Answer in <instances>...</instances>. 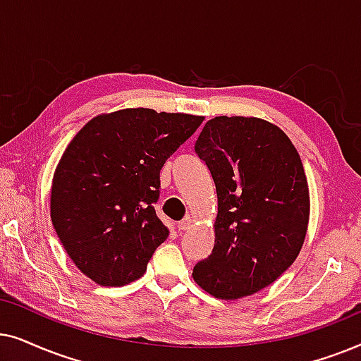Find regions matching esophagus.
<instances>
[{
  "label": "esophagus",
  "instance_id": "34e87169",
  "mask_svg": "<svg viewBox=\"0 0 361 361\" xmlns=\"http://www.w3.org/2000/svg\"><path fill=\"white\" fill-rule=\"evenodd\" d=\"M191 224H193V219H191L190 216H188V218H185L183 221H180V223H178V229H180V231H188L191 228Z\"/></svg>",
  "mask_w": 361,
  "mask_h": 361
}]
</instances>
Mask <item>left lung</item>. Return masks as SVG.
<instances>
[{"label": "left lung", "instance_id": "8db88e82", "mask_svg": "<svg viewBox=\"0 0 361 361\" xmlns=\"http://www.w3.org/2000/svg\"><path fill=\"white\" fill-rule=\"evenodd\" d=\"M195 152L218 195L214 247L195 266V282L216 299L256 294L304 246L310 196L299 153L277 125L238 115L208 120Z\"/></svg>", "mask_w": 361, "mask_h": 361}]
</instances>
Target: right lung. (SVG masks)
<instances>
[{"mask_svg":"<svg viewBox=\"0 0 361 361\" xmlns=\"http://www.w3.org/2000/svg\"><path fill=\"white\" fill-rule=\"evenodd\" d=\"M204 117L123 109L89 120L57 163L51 219L66 252L95 284L140 279L168 228L153 208L160 170Z\"/></svg>","mask_w":361,"mask_h":361,"instance_id":"obj_1","label":"right lung"}]
</instances>
